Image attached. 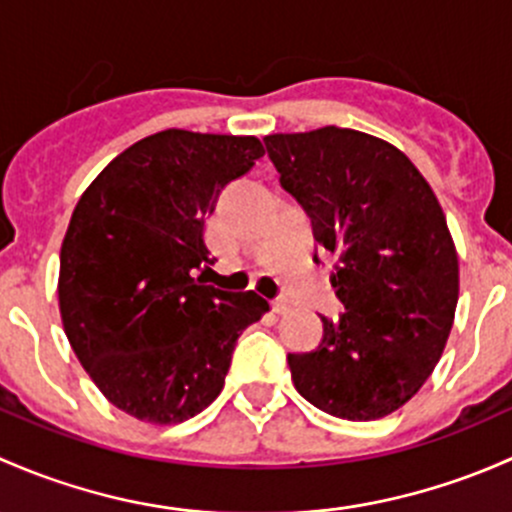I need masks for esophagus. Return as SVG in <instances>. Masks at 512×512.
Listing matches in <instances>:
<instances>
[{"label": "esophagus", "instance_id": "obj_1", "mask_svg": "<svg viewBox=\"0 0 512 512\" xmlns=\"http://www.w3.org/2000/svg\"><path fill=\"white\" fill-rule=\"evenodd\" d=\"M288 310H291V300H286V298H276V300H273V313L286 315Z\"/></svg>", "mask_w": 512, "mask_h": 512}]
</instances>
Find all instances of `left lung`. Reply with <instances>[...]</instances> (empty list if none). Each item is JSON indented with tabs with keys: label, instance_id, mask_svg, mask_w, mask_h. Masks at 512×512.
<instances>
[{
	"label": "left lung",
	"instance_id": "left-lung-1",
	"mask_svg": "<svg viewBox=\"0 0 512 512\" xmlns=\"http://www.w3.org/2000/svg\"><path fill=\"white\" fill-rule=\"evenodd\" d=\"M281 184L337 256L345 303L318 350L288 355L300 397L347 421L397 412L434 372L458 303V254L444 209L392 142L350 128L266 135Z\"/></svg>",
	"mask_w": 512,
	"mask_h": 512
}]
</instances>
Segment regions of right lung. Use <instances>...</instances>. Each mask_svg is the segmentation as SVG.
Masks as SVG:
<instances>
[{
	"instance_id": "add662e5",
	"label": "right lung",
	"mask_w": 512,
	"mask_h": 512,
	"mask_svg": "<svg viewBox=\"0 0 512 512\" xmlns=\"http://www.w3.org/2000/svg\"><path fill=\"white\" fill-rule=\"evenodd\" d=\"M263 155L254 135L170 128L120 152L78 199L61 244V323L125 414L167 426L207 409L239 335L271 308L204 281V221Z\"/></svg>"
}]
</instances>
